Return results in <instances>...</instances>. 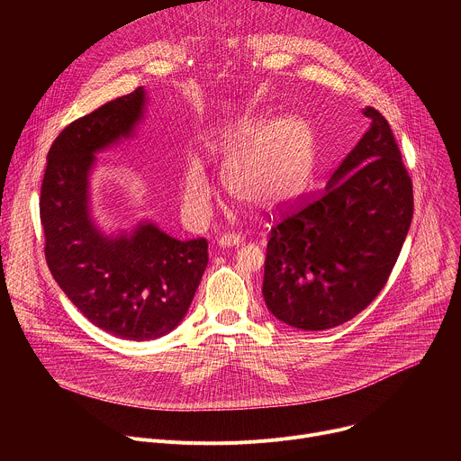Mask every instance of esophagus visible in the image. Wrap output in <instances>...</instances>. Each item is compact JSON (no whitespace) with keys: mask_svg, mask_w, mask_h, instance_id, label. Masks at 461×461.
Masks as SVG:
<instances>
[{"mask_svg":"<svg viewBox=\"0 0 461 461\" xmlns=\"http://www.w3.org/2000/svg\"><path fill=\"white\" fill-rule=\"evenodd\" d=\"M239 242H240V235H237V233H224V235H221V237L217 239V244H219L221 248L237 246Z\"/></svg>","mask_w":461,"mask_h":461,"instance_id":"obj_1","label":"esophagus"}]
</instances>
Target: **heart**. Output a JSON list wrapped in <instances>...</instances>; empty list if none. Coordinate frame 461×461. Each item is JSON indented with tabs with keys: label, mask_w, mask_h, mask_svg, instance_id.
I'll return each mask as SVG.
<instances>
[{
	"label": "heart",
	"mask_w": 461,
	"mask_h": 461,
	"mask_svg": "<svg viewBox=\"0 0 461 461\" xmlns=\"http://www.w3.org/2000/svg\"><path fill=\"white\" fill-rule=\"evenodd\" d=\"M215 155L226 162L224 184L235 201L251 210H274L306 182L315 155L313 131L299 114L244 116L224 131ZM210 199V178L194 160L185 169L184 203L203 215Z\"/></svg>",
	"instance_id": "1"
}]
</instances>
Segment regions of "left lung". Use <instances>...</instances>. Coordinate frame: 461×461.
<instances>
[{
	"instance_id": "obj_1",
	"label": "left lung",
	"mask_w": 461,
	"mask_h": 461,
	"mask_svg": "<svg viewBox=\"0 0 461 461\" xmlns=\"http://www.w3.org/2000/svg\"><path fill=\"white\" fill-rule=\"evenodd\" d=\"M370 127L324 189L274 219L262 295L299 330H326L365 310L384 286L409 233L412 182L384 116Z\"/></svg>"
}]
</instances>
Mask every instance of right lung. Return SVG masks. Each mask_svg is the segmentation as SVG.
<instances>
[{
	"label": "right lung",
	"instance_id": "obj_1",
	"mask_svg": "<svg viewBox=\"0 0 461 461\" xmlns=\"http://www.w3.org/2000/svg\"><path fill=\"white\" fill-rule=\"evenodd\" d=\"M146 109L139 87L65 127L49 149L40 199L54 281L93 324L129 341L175 330L208 267L206 239L178 240L151 219L107 233L95 213L96 155L133 139Z\"/></svg>",
	"mask_w": 461,
	"mask_h": 461
}]
</instances>
